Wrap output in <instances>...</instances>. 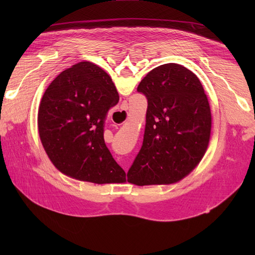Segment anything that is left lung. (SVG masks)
<instances>
[{
    "instance_id": "obj_1",
    "label": "left lung",
    "mask_w": 255,
    "mask_h": 255,
    "mask_svg": "<svg viewBox=\"0 0 255 255\" xmlns=\"http://www.w3.org/2000/svg\"><path fill=\"white\" fill-rule=\"evenodd\" d=\"M148 100L143 141L128 182L173 184L188 175L210 143L212 115L195 73L177 64L154 68L138 85Z\"/></svg>"
}]
</instances>
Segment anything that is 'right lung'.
<instances>
[{"instance_id": "obj_1", "label": "right lung", "mask_w": 255, "mask_h": 255, "mask_svg": "<svg viewBox=\"0 0 255 255\" xmlns=\"http://www.w3.org/2000/svg\"><path fill=\"white\" fill-rule=\"evenodd\" d=\"M118 101L111 76L89 61L66 69L49 85L38 111V129L60 172L95 184L127 181L104 141L106 115Z\"/></svg>"}]
</instances>
